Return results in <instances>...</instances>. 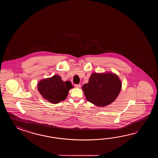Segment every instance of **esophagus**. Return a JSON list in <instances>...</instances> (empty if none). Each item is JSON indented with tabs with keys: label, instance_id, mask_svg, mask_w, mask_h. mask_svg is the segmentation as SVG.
<instances>
[{
	"label": "esophagus",
	"instance_id": "obj_1",
	"mask_svg": "<svg viewBox=\"0 0 158 158\" xmlns=\"http://www.w3.org/2000/svg\"><path fill=\"white\" fill-rule=\"evenodd\" d=\"M74 87H76V88H80L81 85L78 84H76V85H74Z\"/></svg>",
	"mask_w": 158,
	"mask_h": 158
}]
</instances>
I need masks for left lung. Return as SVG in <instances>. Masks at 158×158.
<instances>
[{
    "label": "left lung",
    "instance_id": "8db88e82",
    "mask_svg": "<svg viewBox=\"0 0 158 158\" xmlns=\"http://www.w3.org/2000/svg\"><path fill=\"white\" fill-rule=\"evenodd\" d=\"M121 87L122 82L117 74L109 72H94L82 89L87 101L97 106L104 107L114 101Z\"/></svg>",
    "mask_w": 158,
    "mask_h": 158
}]
</instances>
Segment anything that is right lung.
I'll list each match as a JSON object with an SVG mask.
<instances>
[{"mask_svg": "<svg viewBox=\"0 0 158 158\" xmlns=\"http://www.w3.org/2000/svg\"><path fill=\"white\" fill-rule=\"evenodd\" d=\"M37 88L43 98L52 104H57L67 98L69 91L73 86L70 81H63L60 76L55 74L40 81Z\"/></svg>", "mask_w": 158, "mask_h": 158, "instance_id": "right-lung-1", "label": "right lung"}]
</instances>
